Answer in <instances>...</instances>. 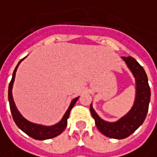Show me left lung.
Masks as SVG:
<instances>
[{"label": "left lung", "instance_id": "left-lung-1", "mask_svg": "<svg viewBox=\"0 0 157 157\" xmlns=\"http://www.w3.org/2000/svg\"><path fill=\"white\" fill-rule=\"evenodd\" d=\"M132 71L136 83V97L129 113L116 122H107L99 117L90 105V113L99 131L107 137L113 139H125L144 122L150 101V88L144 68L133 57H122Z\"/></svg>", "mask_w": 157, "mask_h": 157}]
</instances>
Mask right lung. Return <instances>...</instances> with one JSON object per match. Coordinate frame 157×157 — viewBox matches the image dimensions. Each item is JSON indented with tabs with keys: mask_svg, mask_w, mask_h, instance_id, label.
I'll use <instances>...</instances> for the list:
<instances>
[{
	"mask_svg": "<svg viewBox=\"0 0 157 157\" xmlns=\"http://www.w3.org/2000/svg\"><path fill=\"white\" fill-rule=\"evenodd\" d=\"M22 59L18 64L16 67L15 70L13 72L12 75V79H11L10 85H9V102H10V112L12 114L13 119L15 121V123L17 124V126L23 131L26 134H28L29 136H31V138L35 139V140H47V139H51L53 137L58 136L59 134L62 133L64 131L67 125V119L69 117L70 114V111L74 107L75 104L76 103V101L78 100V98L73 99L70 104V105L68 107L67 111L66 112L65 115L63 116L62 119L55 125L51 126H42V125H38V124H34L31 123L30 121H28L27 119H25L21 115V113L18 112V110L16 107L15 102L13 100V97H12V87H13V82L15 80V76H16V72H17V67L19 64L21 63V61L24 59Z\"/></svg>",
	"mask_w": 157,
	"mask_h": 157,
	"instance_id": "add662e5",
	"label": "right lung"
}]
</instances>
